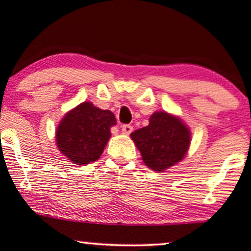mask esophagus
<instances>
[{
    "instance_id": "obj_1",
    "label": "esophagus",
    "mask_w": 251,
    "mask_h": 251,
    "mask_svg": "<svg viewBox=\"0 0 251 251\" xmlns=\"http://www.w3.org/2000/svg\"><path fill=\"white\" fill-rule=\"evenodd\" d=\"M132 131H133V127H132L131 125H123V126H121V132H123L124 134H130Z\"/></svg>"
}]
</instances>
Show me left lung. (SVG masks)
<instances>
[{
    "instance_id": "8db88e82",
    "label": "left lung",
    "mask_w": 251,
    "mask_h": 251,
    "mask_svg": "<svg viewBox=\"0 0 251 251\" xmlns=\"http://www.w3.org/2000/svg\"><path fill=\"white\" fill-rule=\"evenodd\" d=\"M145 166L163 173L186 157L192 134L180 117L166 111L152 113L149 125L130 134Z\"/></svg>"
}]
</instances>
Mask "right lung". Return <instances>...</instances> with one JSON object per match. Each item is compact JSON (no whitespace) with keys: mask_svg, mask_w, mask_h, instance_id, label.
Wrapping results in <instances>:
<instances>
[{"mask_svg":"<svg viewBox=\"0 0 251 251\" xmlns=\"http://www.w3.org/2000/svg\"><path fill=\"white\" fill-rule=\"evenodd\" d=\"M117 119L111 111L99 108L89 101L69 111L56 130L58 150L76 166H85L100 158L111 138Z\"/></svg>","mask_w":251,"mask_h":251,"instance_id":"1","label":"right lung"}]
</instances>
